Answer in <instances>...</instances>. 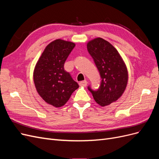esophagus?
<instances>
[{
	"mask_svg": "<svg viewBox=\"0 0 159 159\" xmlns=\"http://www.w3.org/2000/svg\"><path fill=\"white\" fill-rule=\"evenodd\" d=\"M87 81L86 80H84V81H80V82L79 83V85L80 86H82V87H85L86 85H87Z\"/></svg>",
	"mask_w": 159,
	"mask_h": 159,
	"instance_id": "obj_1",
	"label": "esophagus"
}]
</instances>
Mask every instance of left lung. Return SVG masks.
<instances>
[{"mask_svg": "<svg viewBox=\"0 0 159 159\" xmlns=\"http://www.w3.org/2000/svg\"><path fill=\"white\" fill-rule=\"evenodd\" d=\"M87 48L102 78L98 89L88 86L95 101L102 107L117 101L127 85L128 71L118 51L102 38L89 41Z\"/></svg>", "mask_w": 159, "mask_h": 159, "instance_id": "8db88e82", "label": "left lung"}]
</instances>
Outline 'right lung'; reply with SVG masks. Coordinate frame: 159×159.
Segmentation results:
<instances>
[{"label": "right lung", "mask_w": 159, "mask_h": 159, "mask_svg": "<svg viewBox=\"0 0 159 159\" xmlns=\"http://www.w3.org/2000/svg\"><path fill=\"white\" fill-rule=\"evenodd\" d=\"M75 44L57 39L48 45L37 61L34 82L38 94L56 107L63 106L79 85L64 70V63Z\"/></svg>", "instance_id": "1"}]
</instances>
